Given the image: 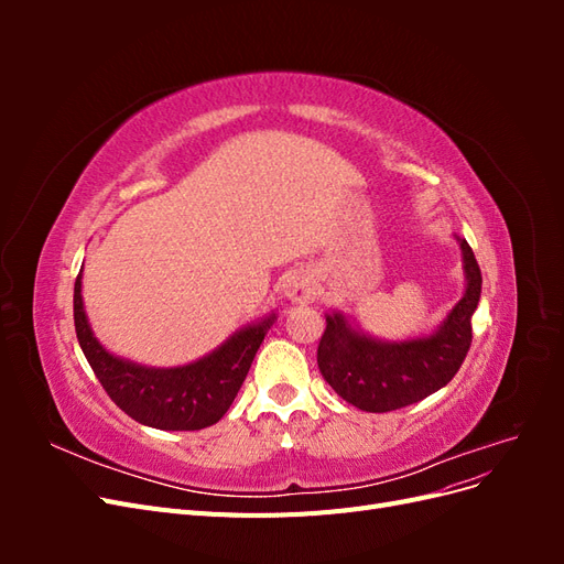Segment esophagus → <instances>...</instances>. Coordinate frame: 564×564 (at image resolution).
Instances as JSON below:
<instances>
[{"label": "esophagus", "instance_id": "obj_1", "mask_svg": "<svg viewBox=\"0 0 564 564\" xmlns=\"http://www.w3.org/2000/svg\"><path fill=\"white\" fill-rule=\"evenodd\" d=\"M282 294L284 299H289L292 303H305L313 299V286L311 280L305 275H292L286 278L282 284Z\"/></svg>", "mask_w": 564, "mask_h": 564}]
</instances>
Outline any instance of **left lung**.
<instances>
[{"label": "left lung", "instance_id": "8db88e82", "mask_svg": "<svg viewBox=\"0 0 564 564\" xmlns=\"http://www.w3.org/2000/svg\"><path fill=\"white\" fill-rule=\"evenodd\" d=\"M464 256L466 292L429 336L381 340L352 327L340 311L327 317L317 346V365L348 404L383 414L402 409L445 388L464 365L473 340V313L482 292L480 265L466 240L456 237Z\"/></svg>", "mask_w": 564, "mask_h": 564}]
</instances>
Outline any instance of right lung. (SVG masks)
<instances>
[{"instance_id": "obj_1", "label": "right lung", "mask_w": 564, "mask_h": 564, "mask_svg": "<svg viewBox=\"0 0 564 564\" xmlns=\"http://www.w3.org/2000/svg\"><path fill=\"white\" fill-rule=\"evenodd\" d=\"M272 322L275 313L247 324L191 365L145 367L100 346L84 313L82 270L75 282V332L96 379L124 414L160 431H202L220 421L242 388Z\"/></svg>"}]
</instances>
